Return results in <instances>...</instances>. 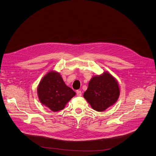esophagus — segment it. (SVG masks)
Listing matches in <instances>:
<instances>
[{
    "mask_svg": "<svg viewBox=\"0 0 156 156\" xmlns=\"http://www.w3.org/2000/svg\"><path fill=\"white\" fill-rule=\"evenodd\" d=\"M81 91H80V90H76V95H77V96H79V97H80V96H81Z\"/></svg>",
    "mask_w": 156,
    "mask_h": 156,
    "instance_id": "obj_1",
    "label": "esophagus"
}]
</instances>
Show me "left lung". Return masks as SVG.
<instances>
[{
  "label": "left lung",
  "mask_w": 156,
  "mask_h": 156,
  "mask_svg": "<svg viewBox=\"0 0 156 156\" xmlns=\"http://www.w3.org/2000/svg\"><path fill=\"white\" fill-rule=\"evenodd\" d=\"M120 95L118 82L108 72L93 76L83 97L93 109L103 112L113 105Z\"/></svg>",
  "instance_id": "1"
}]
</instances>
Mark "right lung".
<instances>
[{
  "instance_id": "obj_1",
  "label": "right lung",
  "mask_w": 156,
  "mask_h": 156,
  "mask_svg": "<svg viewBox=\"0 0 156 156\" xmlns=\"http://www.w3.org/2000/svg\"><path fill=\"white\" fill-rule=\"evenodd\" d=\"M37 95L41 103L53 112L63 110L76 93L67 87L59 73L50 71L40 81Z\"/></svg>"
}]
</instances>
